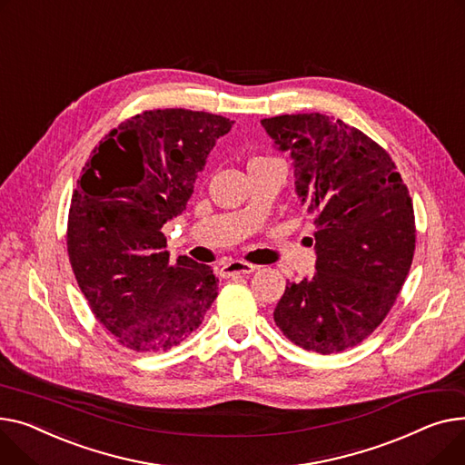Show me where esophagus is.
Masks as SVG:
<instances>
[{
    "label": "esophagus",
    "mask_w": 465,
    "mask_h": 465,
    "mask_svg": "<svg viewBox=\"0 0 465 465\" xmlns=\"http://www.w3.org/2000/svg\"><path fill=\"white\" fill-rule=\"evenodd\" d=\"M222 272H223L225 278L245 276V274H252V272H255V266L250 264V262H243V261H231V262L223 264Z\"/></svg>",
    "instance_id": "obj_1"
}]
</instances>
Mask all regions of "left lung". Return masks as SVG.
Instances as JSON below:
<instances>
[{"instance_id":"obj_1","label":"left lung","mask_w":465,"mask_h":465,"mask_svg":"<svg viewBox=\"0 0 465 465\" xmlns=\"http://www.w3.org/2000/svg\"><path fill=\"white\" fill-rule=\"evenodd\" d=\"M294 167L296 195L315 215V276L289 283L274 310L283 336L332 354L383 322L415 253V213L391 155L324 114L261 120Z\"/></svg>"}]
</instances>
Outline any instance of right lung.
<instances>
[{
    "label": "right lung",
    "mask_w": 465,
    "mask_h": 465,
    "mask_svg": "<svg viewBox=\"0 0 465 465\" xmlns=\"http://www.w3.org/2000/svg\"><path fill=\"white\" fill-rule=\"evenodd\" d=\"M232 120L163 108L113 129L71 199L67 252L95 319L136 352H163L197 331L217 296L212 268L171 261L163 225L185 210L210 150Z\"/></svg>",
    "instance_id": "right-lung-1"
}]
</instances>
